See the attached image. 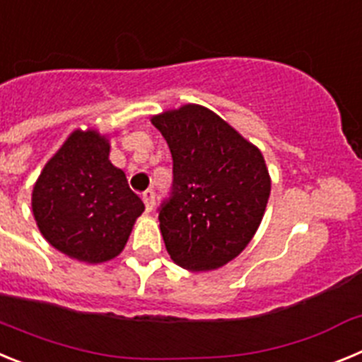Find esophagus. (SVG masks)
<instances>
[{"label":"esophagus","instance_id":"obj_1","mask_svg":"<svg viewBox=\"0 0 362 362\" xmlns=\"http://www.w3.org/2000/svg\"><path fill=\"white\" fill-rule=\"evenodd\" d=\"M143 203H145L146 212H152L153 204H156V194H153V190L143 192Z\"/></svg>","mask_w":362,"mask_h":362}]
</instances>
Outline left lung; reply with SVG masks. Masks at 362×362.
<instances>
[{"mask_svg": "<svg viewBox=\"0 0 362 362\" xmlns=\"http://www.w3.org/2000/svg\"><path fill=\"white\" fill-rule=\"evenodd\" d=\"M174 161L159 228L172 261L209 272L238 257L257 232L272 179L263 153L216 112L188 103L152 116Z\"/></svg>", "mask_w": 362, "mask_h": 362, "instance_id": "left-lung-1", "label": "left lung"}]
</instances>
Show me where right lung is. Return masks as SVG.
I'll return each mask as SVG.
<instances>
[{"label": "right lung", "mask_w": 362, "mask_h": 362, "mask_svg": "<svg viewBox=\"0 0 362 362\" xmlns=\"http://www.w3.org/2000/svg\"><path fill=\"white\" fill-rule=\"evenodd\" d=\"M108 156V134L76 129L32 188V214L41 235L81 263L117 257L145 210Z\"/></svg>", "instance_id": "add662e5"}]
</instances>
